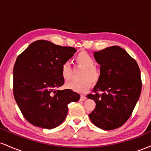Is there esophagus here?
Segmentation results:
<instances>
[{
    "instance_id": "obj_1",
    "label": "esophagus",
    "mask_w": 151,
    "mask_h": 151,
    "mask_svg": "<svg viewBox=\"0 0 151 151\" xmlns=\"http://www.w3.org/2000/svg\"><path fill=\"white\" fill-rule=\"evenodd\" d=\"M86 99V96H84V95H81L80 96V101H84V100Z\"/></svg>"
}]
</instances>
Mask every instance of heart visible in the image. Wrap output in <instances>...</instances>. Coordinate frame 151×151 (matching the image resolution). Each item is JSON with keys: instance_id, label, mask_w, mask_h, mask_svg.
<instances>
[{"instance_id": "1", "label": "heart", "mask_w": 151, "mask_h": 151, "mask_svg": "<svg viewBox=\"0 0 151 151\" xmlns=\"http://www.w3.org/2000/svg\"><path fill=\"white\" fill-rule=\"evenodd\" d=\"M75 61L79 67L84 68L81 76L80 81H70L65 84V88L78 93H84L90 89L91 82L97 83L100 79L101 73L96 67L95 61L89 53L81 51L75 56ZM62 77L65 81L69 80L71 77V67L68 62H65L62 65Z\"/></svg>"}]
</instances>
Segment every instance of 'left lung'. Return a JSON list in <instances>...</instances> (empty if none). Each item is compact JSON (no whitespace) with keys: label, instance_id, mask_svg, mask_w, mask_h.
Segmentation results:
<instances>
[{"label":"left lung","instance_id":"obj_1","mask_svg":"<svg viewBox=\"0 0 151 151\" xmlns=\"http://www.w3.org/2000/svg\"><path fill=\"white\" fill-rule=\"evenodd\" d=\"M100 65L99 81L87 98L96 103L89 116L103 130L119 128L129 119L141 92V71L134 59L119 46L93 52Z\"/></svg>","mask_w":151,"mask_h":151}]
</instances>
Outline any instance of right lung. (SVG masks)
Returning a JSON list of instances; mask_svg holds the SVG:
<instances>
[{
	"label": "right lung",
	"mask_w": 151,
	"mask_h": 151,
	"mask_svg": "<svg viewBox=\"0 0 151 151\" xmlns=\"http://www.w3.org/2000/svg\"><path fill=\"white\" fill-rule=\"evenodd\" d=\"M77 52L40 40L31 43L17 58L13 68V93L20 111L32 125L52 129L63 122L67 105L80 95L70 89L58 90L65 80L62 65Z\"/></svg>",
	"instance_id": "1"
}]
</instances>
